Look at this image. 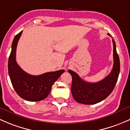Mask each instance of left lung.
Masks as SVG:
<instances>
[{
    "label": "left lung",
    "mask_w": 130,
    "mask_h": 130,
    "mask_svg": "<svg viewBox=\"0 0 130 130\" xmlns=\"http://www.w3.org/2000/svg\"><path fill=\"white\" fill-rule=\"evenodd\" d=\"M109 36L111 35L108 34ZM113 43L114 64L111 71L105 79L97 83H88L83 80L79 75L69 69L68 72L72 76L71 93L73 98L79 103L94 105L106 98L111 93L117 83L120 71V62L116 49V44Z\"/></svg>",
    "instance_id": "8db88e82"
}]
</instances>
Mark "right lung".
<instances>
[{
  "label": "right lung",
  "mask_w": 130,
  "mask_h": 130,
  "mask_svg": "<svg viewBox=\"0 0 130 130\" xmlns=\"http://www.w3.org/2000/svg\"><path fill=\"white\" fill-rule=\"evenodd\" d=\"M22 30L15 36L12 44V50L8 61V71L12 85L17 94L29 101H39L47 97L52 86L64 70L48 72L39 76L25 73L17 64L16 48Z\"/></svg>",
  "instance_id": "right-lung-1"
}]
</instances>
